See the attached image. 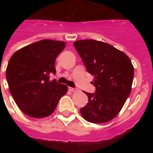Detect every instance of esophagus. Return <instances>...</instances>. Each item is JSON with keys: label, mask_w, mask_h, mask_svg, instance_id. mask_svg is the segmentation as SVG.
<instances>
[{"label": "esophagus", "mask_w": 153, "mask_h": 153, "mask_svg": "<svg viewBox=\"0 0 153 153\" xmlns=\"http://www.w3.org/2000/svg\"><path fill=\"white\" fill-rule=\"evenodd\" d=\"M69 90H70V92H76L77 91L76 88H71V87H69Z\"/></svg>", "instance_id": "obj_1"}]
</instances>
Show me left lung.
<instances>
[{
    "mask_svg": "<svg viewBox=\"0 0 153 153\" xmlns=\"http://www.w3.org/2000/svg\"><path fill=\"white\" fill-rule=\"evenodd\" d=\"M88 72L94 76V93H85L88 102L80 109L87 121L105 123L120 111L131 92L134 66L124 52L103 42L79 40L74 42Z\"/></svg>",
    "mask_w": 153,
    "mask_h": 153,
    "instance_id": "8db88e82",
    "label": "left lung"
}]
</instances>
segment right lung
<instances>
[{
	"label": "right lung",
	"mask_w": 153,
	"mask_h": 153,
	"mask_svg": "<svg viewBox=\"0 0 153 153\" xmlns=\"http://www.w3.org/2000/svg\"><path fill=\"white\" fill-rule=\"evenodd\" d=\"M65 47L61 41L44 39L23 47L10 59L6 68L9 89L19 108L28 116L50 115L67 93L66 85L50 80L56 74V59Z\"/></svg>",
	"instance_id": "obj_1"
}]
</instances>
